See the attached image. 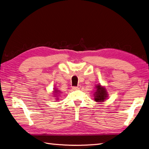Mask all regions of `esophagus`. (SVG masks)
<instances>
[{"instance_id":"esophagus-1","label":"esophagus","mask_w":149,"mask_h":149,"mask_svg":"<svg viewBox=\"0 0 149 149\" xmlns=\"http://www.w3.org/2000/svg\"><path fill=\"white\" fill-rule=\"evenodd\" d=\"M81 88V86L80 85H78L77 86H72V89L73 90H79V88Z\"/></svg>"}]
</instances>
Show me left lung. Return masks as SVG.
Segmentation results:
<instances>
[{
    "label": "left lung",
    "instance_id": "1",
    "mask_svg": "<svg viewBox=\"0 0 149 149\" xmlns=\"http://www.w3.org/2000/svg\"><path fill=\"white\" fill-rule=\"evenodd\" d=\"M96 92L94 94V100L95 102H102L107 98V92L106 89L100 85H97L96 86Z\"/></svg>",
    "mask_w": 149,
    "mask_h": 149
}]
</instances>
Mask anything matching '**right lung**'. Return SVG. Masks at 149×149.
Instances as JSON below:
<instances>
[{"instance_id":"1","label":"right lung","mask_w":149,"mask_h":149,"mask_svg":"<svg viewBox=\"0 0 149 149\" xmlns=\"http://www.w3.org/2000/svg\"><path fill=\"white\" fill-rule=\"evenodd\" d=\"M54 95H55V94H56V95H57V94H59L58 93H59V91L57 89H54ZM55 97H56V96H55Z\"/></svg>"}]
</instances>
